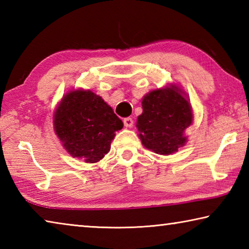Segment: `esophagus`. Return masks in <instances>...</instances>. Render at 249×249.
Wrapping results in <instances>:
<instances>
[{
    "mask_svg": "<svg viewBox=\"0 0 249 249\" xmlns=\"http://www.w3.org/2000/svg\"><path fill=\"white\" fill-rule=\"evenodd\" d=\"M123 123H124L125 127H132L134 124V121L132 117H125V119L123 120Z\"/></svg>",
    "mask_w": 249,
    "mask_h": 249,
    "instance_id": "34e87169",
    "label": "esophagus"
}]
</instances>
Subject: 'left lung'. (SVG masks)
<instances>
[{"label": "left lung", "mask_w": 249, "mask_h": 249, "mask_svg": "<svg viewBox=\"0 0 249 249\" xmlns=\"http://www.w3.org/2000/svg\"><path fill=\"white\" fill-rule=\"evenodd\" d=\"M142 107L136 126L147 149L170 155L187 142L184 132L192 124V107L178 87L172 84L150 91L142 99Z\"/></svg>", "instance_id": "obj_1"}]
</instances>
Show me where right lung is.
<instances>
[{"label":"right lung","instance_id":"right-lung-1","mask_svg":"<svg viewBox=\"0 0 249 249\" xmlns=\"http://www.w3.org/2000/svg\"><path fill=\"white\" fill-rule=\"evenodd\" d=\"M53 126L65 149L86 162L100 161L107 155L123 122L101 96L90 90L70 91L53 115Z\"/></svg>","mask_w":249,"mask_h":249}]
</instances>
